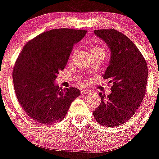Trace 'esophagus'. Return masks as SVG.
<instances>
[{"instance_id":"34e87169","label":"esophagus","mask_w":159,"mask_h":159,"mask_svg":"<svg viewBox=\"0 0 159 159\" xmlns=\"http://www.w3.org/2000/svg\"><path fill=\"white\" fill-rule=\"evenodd\" d=\"M81 93L82 94H86V93H89L90 91L89 89H81Z\"/></svg>"}]
</instances>
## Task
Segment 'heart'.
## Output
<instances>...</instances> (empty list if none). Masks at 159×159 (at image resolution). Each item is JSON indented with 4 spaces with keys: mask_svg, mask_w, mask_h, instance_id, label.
Wrapping results in <instances>:
<instances>
[{
    "mask_svg": "<svg viewBox=\"0 0 159 159\" xmlns=\"http://www.w3.org/2000/svg\"><path fill=\"white\" fill-rule=\"evenodd\" d=\"M90 52H102L105 54L104 48L100 47V46H93L90 49Z\"/></svg>",
    "mask_w": 159,
    "mask_h": 159,
    "instance_id": "heart-1",
    "label": "heart"
}]
</instances>
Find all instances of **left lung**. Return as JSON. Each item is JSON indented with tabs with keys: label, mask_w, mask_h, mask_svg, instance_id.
Returning a JSON list of instances; mask_svg holds the SVG:
<instances>
[{
	"label": "left lung",
	"mask_w": 159,
	"mask_h": 159,
	"mask_svg": "<svg viewBox=\"0 0 159 159\" xmlns=\"http://www.w3.org/2000/svg\"><path fill=\"white\" fill-rule=\"evenodd\" d=\"M94 33L111 51L103 78L112 86L107 97L99 93L101 102L93 116L101 125L116 127L130 120L142 103L148 76L147 62L135 43L120 31L101 29Z\"/></svg>",
	"instance_id": "left-lung-1"
}]
</instances>
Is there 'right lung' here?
Masks as SVG:
<instances>
[{
	"instance_id": "1",
	"label": "right lung",
	"mask_w": 159,
	"mask_h": 159,
	"mask_svg": "<svg viewBox=\"0 0 159 159\" xmlns=\"http://www.w3.org/2000/svg\"><path fill=\"white\" fill-rule=\"evenodd\" d=\"M87 31L58 28L45 31L25 44L15 63L12 78L16 95L28 116L42 124L62 120L77 88L62 89L55 82L67 64L74 45Z\"/></svg>"
}]
</instances>
